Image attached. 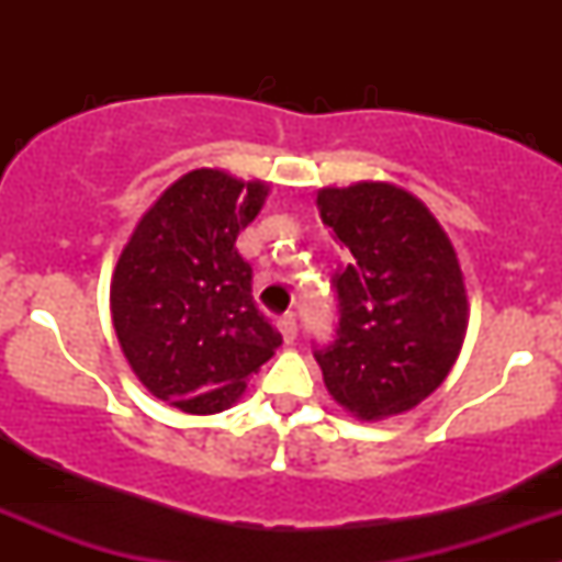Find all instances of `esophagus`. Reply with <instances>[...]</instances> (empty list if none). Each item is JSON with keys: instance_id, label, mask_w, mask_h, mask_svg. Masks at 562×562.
Listing matches in <instances>:
<instances>
[{"instance_id": "34e87169", "label": "esophagus", "mask_w": 562, "mask_h": 562, "mask_svg": "<svg viewBox=\"0 0 562 562\" xmlns=\"http://www.w3.org/2000/svg\"><path fill=\"white\" fill-rule=\"evenodd\" d=\"M277 328L282 331V337H285V342H293V339L299 337V323L293 315H282L280 321H277Z\"/></svg>"}]
</instances>
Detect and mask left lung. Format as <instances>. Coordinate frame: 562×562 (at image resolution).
Segmentation results:
<instances>
[{"instance_id":"obj_1","label":"left lung","mask_w":562,"mask_h":562,"mask_svg":"<svg viewBox=\"0 0 562 562\" xmlns=\"http://www.w3.org/2000/svg\"><path fill=\"white\" fill-rule=\"evenodd\" d=\"M315 203L353 255L331 277L334 339L313 350L328 394L361 422L411 411L446 381L468 328L454 247L418 198L386 181L326 187Z\"/></svg>"}]
</instances>
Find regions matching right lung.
<instances>
[{"mask_svg": "<svg viewBox=\"0 0 562 562\" xmlns=\"http://www.w3.org/2000/svg\"><path fill=\"white\" fill-rule=\"evenodd\" d=\"M266 195L263 181L212 168L181 176L140 217L113 271V328L130 367L184 413L225 411L282 345L236 249Z\"/></svg>", "mask_w": 562, "mask_h": 562, "instance_id": "obj_1", "label": "right lung"}]
</instances>
